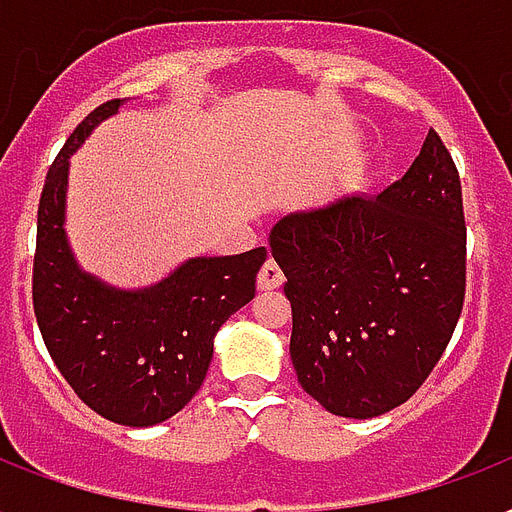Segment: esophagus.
Instances as JSON below:
<instances>
[{
  "label": "esophagus",
  "mask_w": 512,
  "mask_h": 512,
  "mask_svg": "<svg viewBox=\"0 0 512 512\" xmlns=\"http://www.w3.org/2000/svg\"><path fill=\"white\" fill-rule=\"evenodd\" d=\"M285 283L283 269L277 267V261H264V267L259 269V288L261 291H275L280 285Z\"/></svg>",
  "instance_id": "esophagus-1"
}]
</instances>
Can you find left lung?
Returning <instances> with one entry per match:
<instances>
[{
	"mask_svg": "<svg viewBox=\"0 0 512 512\" xmlns=\"http://www.w3.org/2000/svg\"><path fill=\"white\" fill-rule=\"evenodd\" d=\"M269 248L288 277L301 390L336 417L368 419L425 384L457 328L467 283L462 184L435 130L379 197L285 216Z\"/></svg>",
	"mask_w": 512,
	"mask_h": 512,
	"instance_id": "left-lung-1",
	"label": "left lung"
}]
</instances>
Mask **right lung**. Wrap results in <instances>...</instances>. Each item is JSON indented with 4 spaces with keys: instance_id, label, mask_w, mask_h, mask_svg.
<instances>
[{
    "instance_id": "obj_1",
    "label": "right lung",
    "mask_w": 512,
    "mask_h": 512,
    "mask_svg": "<svg viewBox=\"0 0 512 512\" xmlns=\"http://www.w3.org/2000/svg\"><path fill=\"white\" fill-rule=\"evenodd\" d=\"M117 106L120 98L95 106L47 170L31 299L47 352L77 398L117 425L149 427L181 411L202 387L213 334L253 299L267 248L186 261L138 293L82 275L63 235L69 154Z\"/></svg>"
}]
</instances>
